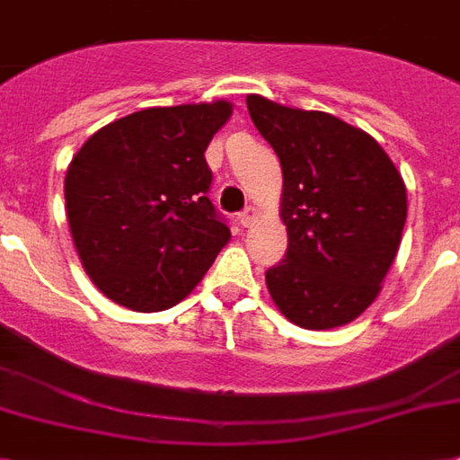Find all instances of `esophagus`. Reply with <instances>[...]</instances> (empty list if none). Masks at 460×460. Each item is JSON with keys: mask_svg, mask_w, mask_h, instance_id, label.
Here are the masks:
<instances>
[{"mask_svg": "<svg viewBox=\"0 0 460 460\" xmlns=\"http://www.w3.org/2000/svg\"><path fill=\"white\" fill-rule=\"evenodd\" d=\"M255 222V207H245L243 212H238V224L241 226H251Z\"/></svg>", "mask_w": 460, "mask_h": 460, "instance_id": "1", "label": "esophagus"}]
</instances>
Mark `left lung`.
Here are the masks:
<instances>
[{
    "label": "left lung",
    "mask_w": 460,
    "mask_h": 460,
    "mask_svg": "<svg viewBox=\"0 0 460 460\" xmlns=\"http://www.w3.org/2000/svg\"><path fill=\"white\" fill-rule=\"evenodd\" d=\"M279 156L285 261L265 272L277 308L306 331L355 321L376 299L408 217L405 185L374 137L321 111L245 98Z\"/></svg>",
    "instance_id": "obj_1"
}]
</instances>
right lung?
<instances>
[{
    "instance_id": "add662e5",
    "label": "right lung",
    "mask_w": 460,
    "mask_h": 460,
    "mask_svg": "<svg viewBox=\"0 0 460 460\" xmlns=\"http://www.w3.org/2000/svg\"><path fill=\"white\" fill-rule=\"evenodd\" d=\"M231 103L146 108L105 125L65 178L66 222L86 275L132 311H164L195 289L229 241L207 198L205 149Z\"/></svg>"
}]
</instances>
